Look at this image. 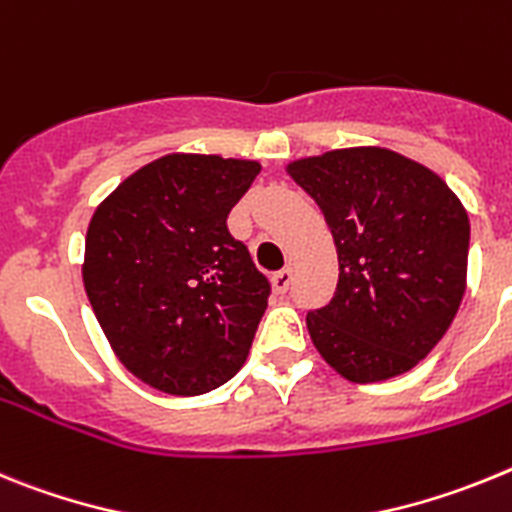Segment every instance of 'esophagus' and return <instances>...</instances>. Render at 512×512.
Here are the masks:
<instances>
[{"mask_svg":"<svg viewBox=\"0 0 512 512\" xmlns=\"http://www.w3.org/2000/svg\"><path fill=\"white\" fill-rule=\"evenodd\" d=\"M270 281H273L275 291H278V293H286L288 286H291V281H293V270H291V268L278 270V273H273V278H270Z\"/></svg>","mask_w":512,"mask_h":512,"instance_id":"obj_1","label":"esophagus"}]
</instances>
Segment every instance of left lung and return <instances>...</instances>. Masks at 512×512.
<instances>
[{
  "label": "left lung",
  "mask_w": 512,
  "mask_h": 512,
  "mask_svg": "<svg viewBox=\"0 0 512 512\" xmlns=\"http://www.w3.org/2000/svg\"><path fill=\"white\" fill-rule=\"evenodd\" d=\"M317 201L340 278L306 314L311 342L342 379L412 371L441 342L466 291L469 216L443 177L384 146H350L286 167Z\"/></svg>",
  "instance_id": "8db88e82"
}]
</instances>
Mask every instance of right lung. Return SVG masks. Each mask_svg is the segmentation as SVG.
<instances>
[{"instance_id": "obj_1", "label": "right lung", "mask_w": 512, "mask_h": 512, "mask_svg": "<svg viewBox=\"0 0 512 512\" xmlns=\"http://www.w3.org/2000/svg\"><path fill=\"white\" fill-rule=\"evenodd\" d=\"M252 159L164 154L95 208L82 281L115 358L144 384L198 397L234 376L268 309V278L226 229Z\"/></svg>"}]
</instances>
